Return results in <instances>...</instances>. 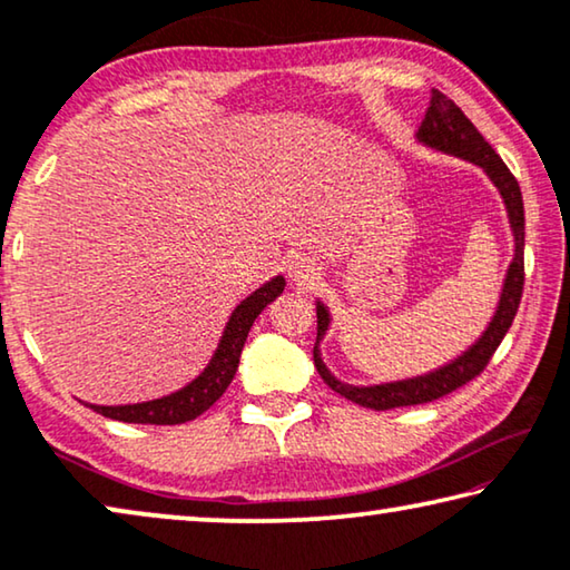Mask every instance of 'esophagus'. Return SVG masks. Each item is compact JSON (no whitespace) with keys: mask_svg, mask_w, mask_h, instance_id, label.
Here are the masks:
<instances>
[{"mask_svg":"<svg viewBox=\"0 0 570 570\" xmlns=\"http://www.w3.org/2000/svg\"><path fill=\"white\" fill-rule=\"evenodd\" d=\"M292 278L299 286H307V284H314V278H317L320 274H317V266H314V261H309V258H299V261H294L292 263Z\"/></svg>","mask_w":570,"mask_h":570,"instance_id":"34e87169","label":"esophagus"}]
</instances>
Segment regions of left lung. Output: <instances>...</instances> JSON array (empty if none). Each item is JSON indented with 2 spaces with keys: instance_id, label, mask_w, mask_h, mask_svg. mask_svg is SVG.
Wrapping results in <instances>:
<instances>
[{
  "instance_id": "1",
  "label": "left lung",
  "mask_w": 570,
  "mask_h": 570,
  "mask_svg": "<svg viewBox=\"0 0 570 570\" xmlns=\"http://www.w3.org/2000/svg\"><path fill=\"white\" fill-rule=\"evenodd\" d=\"M417 138L424 146L453 153V156H461L471 164L481 166L483 171L489 174L491 181L502 194L507 204L509 225H512L514 233V258L509 263L507 278L502 296H499V307L494 312V320L489 322L487 333L479 337V343L471 345L463 355H458L453 363L448 366L424 373L417 379L406 381H394V384H379V386H351L340 384V381L325 368V363L320 358V337L327 333L330 314L325 304L317 302V343H314V366L322 381L333 389L335 394L351 399V402L368 406V410H396V406H414V404H428L435 402V399L445 396L463 384H469L479 373L489 366L491 355L497 353L499 343H502L507 330L512 327V320L517 309H520L522 288H524V207H522V191L512 171L504 166V160L497 156V150L483 140V135L475 130V125L463 115V109L455 105L453 99H448L443 91L432 89L430 107L424 112L422 127Z\"/></svg>"
}]
</instances>
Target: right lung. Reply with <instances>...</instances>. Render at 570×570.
Wrapping results in <instances>:
<instances>
[{"label": "right lung", "mask_w": 570, "mask_h": 570, "mask_svg": "<svg viewBox=\"0 0 570 570\" xmlns=\"http://www.w3.org/2000/svg\"><path fill=\"white\" fill-rule=\"evenodd\" d=\"M284 284H286L284 276L271 278L268 284L256 288L248 299L237 304L230 322H227L223 340H219L215 358L209 361V366L204 368L202 376L194 379L189 386L178 389L176 394L153 399V402H142V404H125V406L87 404V406H91V410L99 414H105L109 420L132 422V424H181V422L197 420L199 414L207 412L209 406L225 394V389L230 386V381L235 379L237 363H240L245 337H248L253 322H256L258 314L266 309V304L274 302L276 296L284 292Z\"/></svg>", "instance_id": "1"}]
</instances>
